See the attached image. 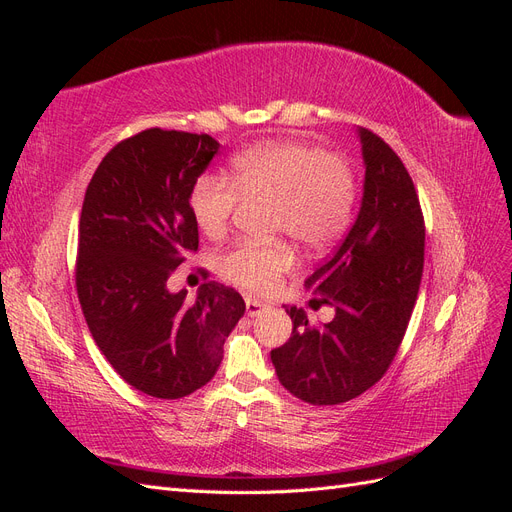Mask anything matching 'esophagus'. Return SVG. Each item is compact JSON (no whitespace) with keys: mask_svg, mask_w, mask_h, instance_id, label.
Segmentation results:
<instances>
[{"mask_svg":"<svg viewBox=\"0 0 512 512\" xmlns=\"http://www.w3.org/2000/svg\"><path fill=\"white\" fill-rule=\"evenodd\" d=\"M262 312H265V303L258 301V299H252V297H245V314L254 318V316H260Z\"/></svg>","mask_w":512,"mask_h":512,"instance_id":"obj_1","label":"esophagus"}]
</instances>
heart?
Wrapping results in <instances>:
<instances>
[{"label": "heart", "mask_w": 512, "mask_h": 512, "mask_svg": "<svg viewBox=\"0 0 512 512\" xmlns=\"http://www.w3.org/2000/svg\"><path fill=\"white\" fill-rule=\"evenodd\" d=\"M237 198L267 203L269 232L292 237L305 250L335 243L352 220L356 185L352 170L327 151L297 141H269L232 158L226 179L200 175L188 192L192 222L211 241L226 235ZM294 260L288 243H239L220 258L226 280L269 292Z\"/></svg>", "instance_id": "1"}]
</instances>
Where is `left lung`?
<instances>
[{
	"mask_svg": "<svg viewBox=\"0 0 512 512\" xmlns=\"http://www.w3.org/2000/svg\"><path fill=\"white\" fill-rule=\"evenodd\" d=\"M365 166L356 220L337 252L305 280L312 307L335 316L309 327L286 307L292 337L271 350L282 386L312 406H335L374 386L404 339L423 275L425 226L414 183L380 136L356 128Z\"/></svg>",
	"mask_w": 512,
	"mask_h": 512,
	"instance_id": "left-lung-1",
	"label": "left lung"
}]
</instances>
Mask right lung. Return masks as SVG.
I'll return each mask as SVG.
<instances>
[{
	"instance_id": "right-lung-1",
	"label": "right lung",
	"mask_w": 512,
	"mask_h": 512,
	"mask_svg": "<svg viewBox=\"0 0 512 512\" xmlns=\"http://www.w3.org/2000/svg\"><path fill=\"white\" fill-rule=\"evenodd\" d=\"M218 151L209 134L151 128L108 151L85 192L76 290L87 327L117 374L158 399L205 386L245 314L222 284H203L194 301L166 286L198 250L188 192Z\"/></svg>"
}]
</instances>
